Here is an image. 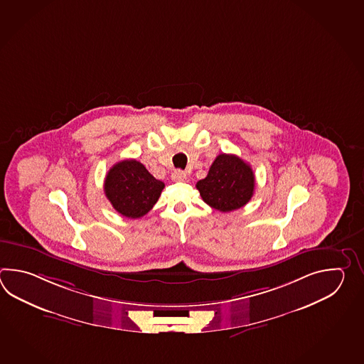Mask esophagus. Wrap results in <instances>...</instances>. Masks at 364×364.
<instances>
[{"instance_id":"1","label":"esophagus","mask_w":364,"mask_h":364,"mask_svg":"<svg viewBox=\"0 0 364 364\" xmlns=\"http://www.w3.org/2000/svg\"><path fill=\"white\" fill-rule=\"evenodd\" d=\"M171 178H173V181H185L186 173L182 171H176L171 174Z\"/></svg>"}]
</instances>
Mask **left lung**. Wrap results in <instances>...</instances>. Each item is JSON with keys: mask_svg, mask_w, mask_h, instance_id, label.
Returning <instances> with one entry per match:
<instances>
[{"mask_svg": "<svg viewBox=\"0 0 364 364\" xmlns=\"http://www.w3.org/2000/svg\"><path fill=\"white\" fill-rule=\"evenodd\" d=\"M201 199L220 212H232L246 205L255 190L251 166L235 155L221 154L210 165L208 174L196 183Z\"/></svg>", "mask_w": 364, "mask_h": 364, "instance_id": "8db88e82", "label": "left lung"}]
</instances>
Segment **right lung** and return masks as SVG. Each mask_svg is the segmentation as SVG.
<instances>
[{
    "label": "right lung",
    "mask_w": 364,
    "mask_h": 364,
    "mask_svg": "<svg viewBox=\"0 0 364 364\" xmlns=\"http://www.w3.org/2000/svg\"><path fill=\"white\" fill-rule=\"evenodd\" d=\"M164 187V182L156 179L136 160H124L113 165L104 182V191L113 208L129 218L147 215Z\"/></svg>",
    "instance_id": "obj_1"
}]
</instances>
